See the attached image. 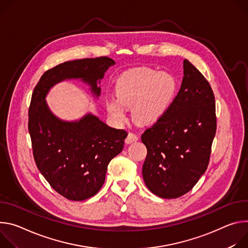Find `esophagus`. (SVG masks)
<instances>
[{
    "mask_svg": "<svg viewBox=\"0 0 248 248\" xmlns=\"http://www.w3.org/2000/svg\"><path fill=\"white\" fill-rule=\"evenodd\" d=\"M136 141H138V135H136L132 132H129L127 138L125 139V143L126 144H131V143L136 142Z\"/></svg>",
    "mask_w": 248,
    "mask_h": 248,
    "instance_id": "obj_1",
    "label": "esophagus"
}]
</instances>
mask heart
<instances>
[{
	"mask_svg": "<svg viewBox=\"0 0 248 248\" xmlns=\"http://www.w3.org/2000/svg\"><path fill=\"white\" fill-rule=\"evenodd\" d=\"M176 89L174 78L150 68L125 73L116 82L117 97L107 101L109 114L118 122L126 117L125 107H132V116L141 124L155 122L169 108Z\"/></svg>",
	"mask_w": 248,
	"mask_h": 248,
	"instance_id": "obj_1",
	"label": "heart"
}]
</instances>
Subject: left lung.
<instances>
[{
    "label": "left lung",
    "mask_w": 248,
    "mask_h": 248,
    "mask_svg": "<svg viewBox=\"0 0 248 248\" xmlns=\"http://www.w3.org/2000/svg\"><path fill=\"white\" fill-rule=\"evenodd\" d=\"M183 74L167 111L141 137L148 151L144 181L164 199L186 194L205 173L217 129L215 96L208 80L186 59Z\"/></svg>",
    "instance_id": "left-lung-1"
}]
</instances>
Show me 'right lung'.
Segmentation results:
<instances>
[{
	"instance_id": "right-lung-1",
	"label": "right lung",
	"mask_w": 248,
	"mask_h": 248,
	"mask_svg": "<svg viewBox=\"0 0 248 248\" xmlns=\"http://www.w3.org/2000/svg\"><path fill=\"white\" fill-rule=\"evenodd\" d=\"M114 64L108 57L59 64L42 75L32 93L29 131L35 163L50 186L69 200L82 201L97 193L108 163L121 153L128 134L91 113L78 121H63L50 111L45 97L54 85L69 78H80L98 96L97 84Z\"/></svg>"
}]
</instances>
